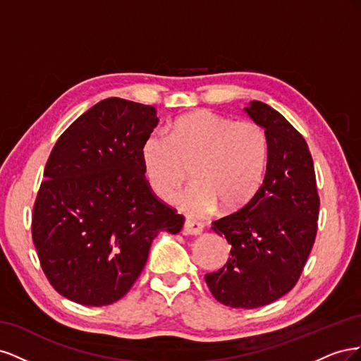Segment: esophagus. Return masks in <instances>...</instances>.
<instances>
[{"label":"esophagus","instance_id":"esophagus-1","mask_svg":"<svg viewBox=\"0 0 361 361\" xmlns=\"http://www.w3.org/2000/svg\"><path fill=\"white\" fill-rule=\"evenodd\" d=\"M203 223L191 220V218H187L183 224V232L187 235H200L203 232Z\"/></svg>","mask_w":361,"mask_h":361}]
</instances>
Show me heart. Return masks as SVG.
I'll list each match as a JSON object with an SVG mask.
<instances>
[{
    "label": "heart",
    "mask_w": 361,
    "mask_h": 361,
    "mask_svg": "<svg viewBox=\"0 0 361 361\" xmlns=\"http://www.w3.org/2000/svg\"><path fill=\"white\" fill-rule=\"evenodd\" d=\"M141 166L150 188L169 200L190 166L192 179L176 197L180 209L202 215L223 203L239 209L256 197L268 166V137L250 120L232 118L209 110L174 120L167 135L149 134L140 149Z\"/></svg>",
    "instance_id": "b5f03b06"
}]
</instances>
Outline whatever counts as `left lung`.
Instances as JSON below:
<instances>
[{
  "mask_svg": "<svg viewBox=\"0 0 361 361\" xmlns=\"http://www.w3.org/2000/svg\"><path fill=\"white\" fill-rule=\"evenodd\" d=\"M268 137V166L256 197L212 223L232 245L227 264L204 276L216 301L256 309L286 295L301 276L318 232L319 195L304 137L269 105L245 108Z\"/></svg>",
  "mask_w": 361,
  "mask_h": 361,
  "instance_id": "8db88e82",
  "label": "left lung"
}]
</instances>
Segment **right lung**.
<instances>
[{
    "instance_id": "obj_1",
    "label": "right lung",
    "mask_w": 361,
    "mask_h": 361,
    "mask_svg": "<svg viewBox=\"0 0 361 361\" xmlns=\"http://www.w3.org/2000/svg\"><path fill=\"white\" fill-rule=\"evenodd\" d=\"M155 106L108 97L64 130L32 207L31 235L51 286L82 305L128 293L159 232L185 218L145 176L140 149L158 125Z\"/></svg>"
}]
</instances>
